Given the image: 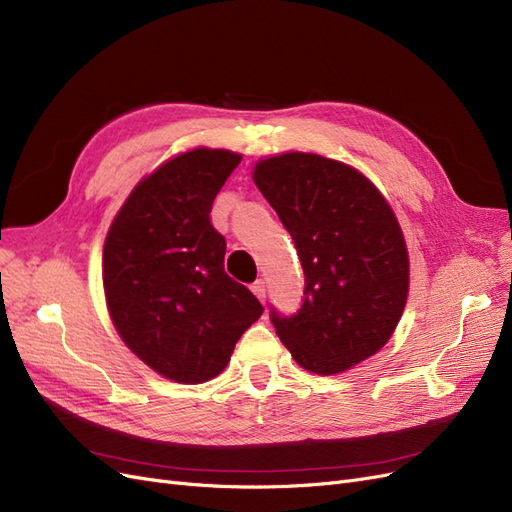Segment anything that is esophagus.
I'll use <instances>...</instances> for the list:
<instances>
[{
    "instance_id": "34e87169",
    "label": "esophagus",
    "mask_w": 512,
    "mask_h": 512,
    "mask_svg": "<svg viewBox=\"0 0 512 512\" xmlns=\"http://www.w3.org/2000/svg\"><path fill=\"white\" fill-rule=\"evenodd\" d=\"M252 292L258 297V301H262V303L267 301V284L262 282V280H256V282L252 284Z\"/></svg>"
}]
</instances>
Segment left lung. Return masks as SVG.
I'll use <instances>...</instances> for the list:
<instances>
[{
  "label": "left lung",
  "mask_w": 512,
  "mask_h": 512,
  "mask_svg": "<svg viewBox=\"0 0 512 512\" xmlns=\"http://www.w3.org/2000/svg\"><path fill=\"white\" fill-rule=\"evenodd\" d=\"M256 188L280 215L305 273L303 305L271 322L292 359L333 376L374 356L404 314L410 260L391 205L359 170L318 153L256 162Z\"/></svg>",
  "instance_id": "left-lung-1"
}]
</instances>
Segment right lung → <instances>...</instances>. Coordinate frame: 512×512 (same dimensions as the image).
<instances>
[{"instance_id": "obj_1", "label": "right lung", "mask_w": 512, "mask_h": 512, "mask_svg": "<svg viewBox=\"0 0 512 512\" xmlns=\"http://www.w3.org/2000/svg\"><path fill=\"white\" fill-rule=\"evenodd\" d=\"M239 162L241 153L209 147L170 158L136 183L104 241V297L119 337L181 384L222 374L262 314L254 294L226 275V241L209 220Z\"/></svg>"}]
</instances>
